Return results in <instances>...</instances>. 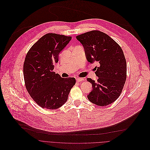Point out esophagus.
<instances>
[{"instance_id": "esophagus-1", "label": "esophagus", "mask_w": 150, "mask_h": 150, "mask_svg": "<svg viewBox=\"0 0 150 150\" xmlns=\"http://www.w3.org/2000/svg\"><path fill=\"white\" fill-rule=\"evenodd\" d=\"M83 80H84V79H83V78H79V77L76 78V81H78V82H79V81H83Z\"/></svg>"}]
</instances>
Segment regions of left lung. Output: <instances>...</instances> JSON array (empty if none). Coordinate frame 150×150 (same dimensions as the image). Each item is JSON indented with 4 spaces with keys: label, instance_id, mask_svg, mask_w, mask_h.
I'll list each match as a JSON object with an SVG mask.
<instances>
[{
    "label": "left lung",
    "instance_id": "left-lung-1",
    "mask_svg": "<svg viewBox=\"0 0 150 150\" xmlns=\"http://www.w3.org/2000/svg\"><path fill=\"white\" fill-rule=\"evenodd\" d=\"M83 45L87 60L96 63L97 81L87 78L93 90L87 95L92 103L107 106L120 96L127 79V62L123 51L115 41L98 30L76 36Z\"/></svg>",
    "mask_w": 150,
    "mask_h": 150
}]
</instances>
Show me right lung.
Returning a JSON list of instances; mask_svg holds the SVG:
<instances>
[{
	"label": "right lung",
	"mask_w": 150,
	"mask_h": 150,
	"mask_svg": "<svg viewBox=\"0 0 150 150\" xmlns=\"http://www.w3.org/2000/svg\"><path fill=\"white\" fill-rule=\"evenodd\" d=\"M71 40V37L48 33L26 54L23 67L25 87L32 99L42 108L56 109L63 106L76 84L75 78H62L53 71L59 52Z\"/></svg>",
	"instance_id": "1"
}]
</instances>
